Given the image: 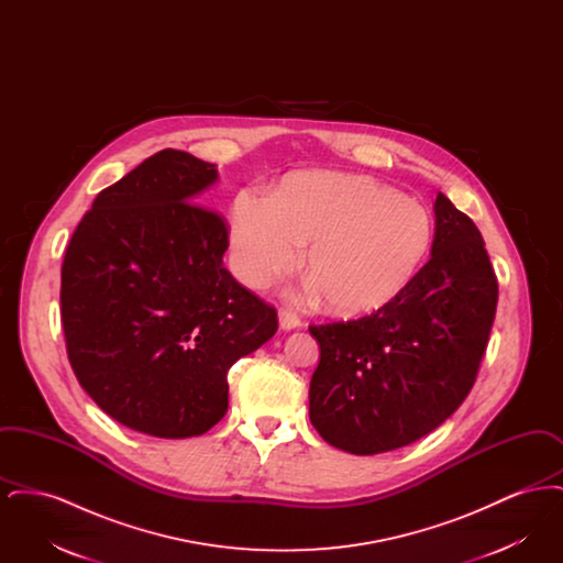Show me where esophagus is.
<instances>
[{"mask_svg":"<svg viewBox=\"0 0 563 563\" xmlns=\"http://www.w3.org/2000/svg\"><path fill=\"white\" fill-rule=\"evenodd\" d=\"M278 322H280V329L291 331V329H297V327L301 324V319H299L295 312H291V310L280 308V310H278Z\"/></svg>","mask_w":563,"mask_h":563,"instance_id":"1","label":"esophagus"}]
</instances>
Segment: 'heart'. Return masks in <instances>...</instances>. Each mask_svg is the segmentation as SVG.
<instances>
[{"instance_id": "1", "label": "heart", "mask_w": 563, "mask_h": 563, "mask_svg": "<svg viewBox=\"0 0 563 563\" xmlns=\"http://www.w3.org/2000/svg\"><path fill=\"white\" fill-rule=\"evenodd\" d=\"M228 236L234 272L251 289L294 269L303 251L308 295L340 317L369 314L401 295L429 257V209L369 177L291 173L268 196L236 194Z\"/></svg>"}]
</instances>
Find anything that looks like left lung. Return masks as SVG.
<instances>
[{"instance_id":"1","label":"left lung","mask_w":563,"mask_h":563,"mask_svg":"<svg viewBox=\"0 0 563 563\" xmlns=\"http://www.w3.org/2000/svg\"><path fill=\"white\" fill-rule=\"evenodd\" d=\"M430 260L390 303L356 321L310 324L321 361L310 422L350 454L405 448L471 393L496 317L498 280L482 232L437 194Z\"/></svg>"}]
</instances>
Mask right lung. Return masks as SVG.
Here are the masks:
<instances>
[{"label":"right lung","mask_w":563,"mask_h":563,"mask_svg":"<svg viewBox=\"0 0 563 563\" xmlns=\"http://www.w3.org/2000/svg\"><path fill=\"white\" fill-rule=\"evenodd\" d=\"M217 166L162 150L99 191L60 268V321L81 388L129 429L186 439L228 411V372L278 329L223 268L228 223L196 205Z\"/></svg>","instance_id":"1"}]
</instances>
